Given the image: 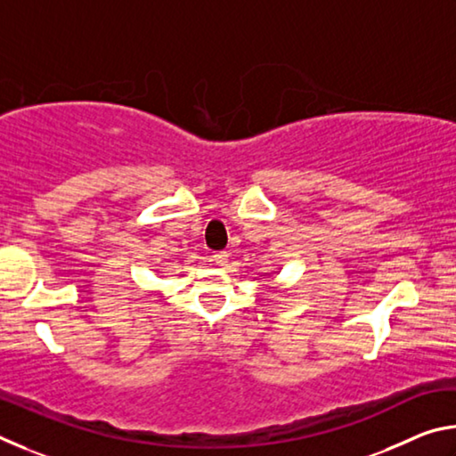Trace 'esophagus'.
I'll list each match as a JSON object with an SVG mask.
<instances>
[{"mask_svg": "<svg viewBox=\"0 0 456 456\" xmlns=\"http://www.w3.org/2000/svg\"><path fill=\"white\" fill-rule=\"evenodd\" d=\"M211 261H213L215 265H219V267L227 265V261H229L227 251H217V253H213V256H211Z\"/></svg>", "mask_w": 456, "mask_h": 456, "instance_id": "esophagus-1", "label": "esophagus"}]
</instances>
